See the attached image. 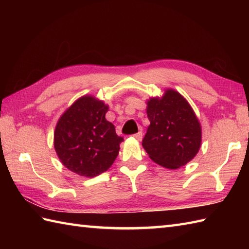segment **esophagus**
Listing matches in <instances>:
<instances>
[{
    "label": "esophagus",
    "mask_w": 249,
    "mask_h": 249,
    "mask_svg": "<svg viewBox=\"0 0 249 249\" xmlns=\"http://www.w3.org/2000/svg\"><path fill=\"white\" fill-rule=\"evenodd\" d=\"M142 136H143V134H142L141 131H139V133H137V134L134 135V138H135L136 140L141 141V140H142Z\"/></svg>",
    "instance_id": "obj_1"
}]
</instances>
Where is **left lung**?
I'll list each match as a JSON object with an SVG mask.
<instances>
[{"instance_id":"left-lung-1","label":"left lung","mask_w":249,"mask_h":249,"mask_svg":"<svg viewBox=\"0 0 249 249\" xmlns=\"http://www.w3.org/2000/svg\"><path fill=\"white\" fill-rule=\"evenodd\" d=\"M150 120L142 146L151 160L167 169L186 165L197 155L202 141L201 124L183 95L167 89L146 102Z\"/></svg>"}]
</instances>
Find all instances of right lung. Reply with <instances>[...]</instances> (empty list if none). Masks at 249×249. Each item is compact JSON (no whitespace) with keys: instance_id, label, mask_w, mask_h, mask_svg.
<instances>
[{"instance_id":"1","label":"right lung","mask_w":249,"mask_h":249,"mask_svg":"<svg viewBox=\"0 0 249 249\" xmlns=\"http://www.w3.org/2000/svg\"><path fill=\"white\" fill-rule=\"evenodd\" d=\"M109 106L84 95L68 107L57 121L54 150L68 170L83 178L107 171L119 155L122 137L106 120Z\"/></svg>"}]
</instances>
